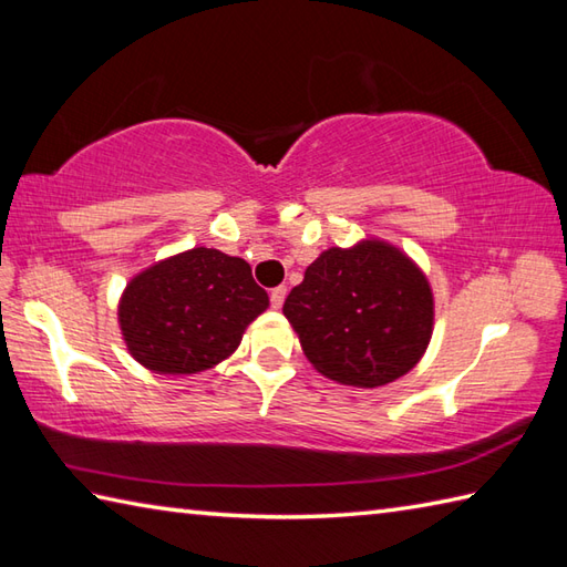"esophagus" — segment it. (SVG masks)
I'll return each mask as SVG.
<instances>
[{"label": "esophagus", "mask_w": 567, "mask_h": 567, "mask_svg": "<svg viewBox=\"0 0 567 567\" xmlns=\"http://www.w3.org/2000/svg\"><path fill=\"white\" fill-rule=\"evenodd\" d=\"M285 295H287V287H285V285L275 287V290L270 292V305H272L275 309H280L282 302H285Z\"/></svg>", "instance_id": "1"}]
</instances>
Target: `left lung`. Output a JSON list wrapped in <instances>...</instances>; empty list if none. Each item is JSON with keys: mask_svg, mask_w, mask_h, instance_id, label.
Instances as JSON below:
<instances>
[{"mask_svg": "<svg viewBox=\"0 0 567 567\" xmlns=\"http://www.w3.org/2000/svg\"><path fill=\"white\" fill-rule=\"evenodd\" d=\"M282 311L311 365L353 388L402 378L424 355L433 327L426 277L378 240L321 252Z\"/></svg>", "mask_w": 567, "mask_h": 567, "instance_id": "left-lung-1", "label": "left lung"}]
</instances>
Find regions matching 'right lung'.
I'll return each instance as SVG.
<instances>
[{"label": "right lung", "instance_id": "obj_1", "mask_svg": "<svg viewBox=\"0 0 567 567\" xmlns=\"http://www.w3.org/2000/svg\"><path fill=\"white\" fill-rule=\"evenodd\" d=\"M268 309L250 265L192 248L131 280L118 321L131 355L165 375L202 372L231 355L248 323Z\"/></svg>", "mask_w": 567, "mask_h": 567}]
</instances>
